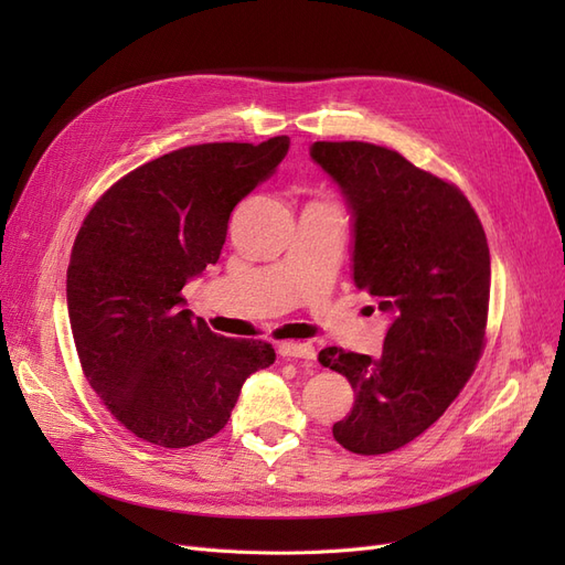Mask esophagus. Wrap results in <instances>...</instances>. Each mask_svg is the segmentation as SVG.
I'll return each mask as SVG.
<instances>
[{
    "instance_id": "34e87169",
    "label": "esophagus",
    "mask_w": 565,
    "mask_h": 565,
    "mask_svg": "<svg viewBox=\"0 0 565 565\" xmlns=\"http://www.w3.org/2000/svg\"><path fill=\"white\" fill-rule=\"evenodd\" d=\"M278 351L282 358H292V361H316V347L309 341H282Z\"/></svg>"
}]
</instances>
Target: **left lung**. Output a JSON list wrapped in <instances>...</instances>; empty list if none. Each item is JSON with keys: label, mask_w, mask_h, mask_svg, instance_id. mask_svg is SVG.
I'll return each instance as SVG.
<instances>
[{"label": "left lung", "mask_w": 565, "mask_h": 565, "mask_svg": "<svg viewBox=\"0 0 565 565\" xmlns=\"http://www.w3.org/2000/svg\"><path fill=\"white\" fill-rule=\"evenodd\" d=\"M351 214V278L391 322L380 358L328 347L322 367L353 386L332 436L355 455L407 446L446 413L481 358L490 249L469 200L401 152L363 141H316Z\"/></svg>", "instance_id": "1"}]
</instances>
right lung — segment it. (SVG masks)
Segmentation results:
<instances>
[{
  "label": "right lung",
  "mask_w": 565,
  "mask_h": 565,
  "mask_svg": "<svg viewBox=\"0 0 565 565\" xmlns=\"http://www.w3.org/2000/svg\"><path fill=\"white\" fill-rule=\"evenodd\" d=\"M289 139L202 143L119 179L84 218L67 266V316L87 382L152 446L224 429L243 384L276 361L266 341L214 334L181 289L218 262L235 204L276 174Z\"/></svg>",
  "instance_id": "right-lung-1"
}]
</instances>
